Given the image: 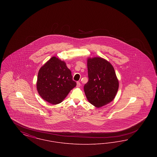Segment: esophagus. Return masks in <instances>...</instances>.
<instances>
[{"label": "esophagus", "instance_id": "1", "mask_svg": "<svg viewBox=\"0 0 157 157\" xmlns=\"http://www.w3.org/2000/svg\"><path fill=\"white\" fill-rule=\"evenodd\" d=\"M80 86H81V83H80V82H76V87H78V88H79V87H80Z\"/></svg>", "mask_w": 157, "mask_h": 157}]
</instances>
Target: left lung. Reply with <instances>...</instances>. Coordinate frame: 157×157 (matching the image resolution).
Masks as SVG:
<instances>
[{
	"mask_svg": "<svg viewBox=\"0 0 157 157\" xmlns=\"http://www.w3.org/2000/svg\"><path fill=\"white\" fill-rule=\"evenodd\" d=\"M89 81L84 85L88 101L97 108L108 104L114 99L119 81L114 68L108 60L101 57L88 58Z\"/></svg>",
	"mask_w": 157,
	"mask_h": 157,
	"instance_id": "obj_1",
	"label": "left lung"
}]
</instances>
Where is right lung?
<instances>
[{"instance_id": "obj_1", "label": "right lung", "mask_w": 157, "mask_h": 157, "mask_svg": "<svg viewBox=\"0 0 157 157\" xmlns=\"http://www.w3.org/2000/svg\"><path fill=\"white\" fill-rule=\"evenodd\" d=\"M76 86L66 63L56 56L48 60L39 71L36 82L38 94L51 104L62 102Z\"/></svg>"}]
</instances>
